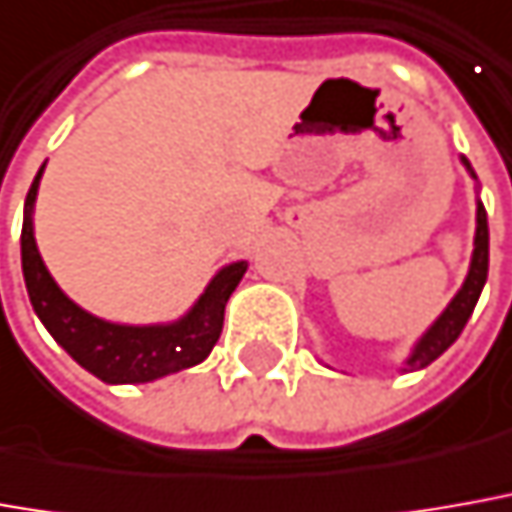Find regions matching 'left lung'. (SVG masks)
<instances>
[{
  "label": "left lung",
  "mask_w": 512,
  "mask_h": 512,
  "mask_svg": "<svg viewBox=\"0 0 512 512\" xmlns=\"http://www.w3.org/2000/svg\"><path fill=\"white\" fill-rule=\"evenodd\" d=\"M462 165L468 168V173L476 179L474 168L468 165V159H462ZM488 280V212L482 207V201H476V235H474V257H471V269L465 283L457 291V297L448 302V308L443 314L437 316V322L431 325L420 339H417L412 356L406 358V367L403 373H412V370H423L429 367L431 361L437 356H443L451 344L457 342V336L465 328V322L471 319L476 308V300L485 288Z\"/></svg>",
  "instance_id": "1"
}]
</instances>
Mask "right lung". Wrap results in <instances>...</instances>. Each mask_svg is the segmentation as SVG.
<instances>
[{
    "label": "right lung",
    "instance_id": "right-lung-1",
    "mask_svg": "<svg viewBox=\"0 0 512 512\" xmlns=\"http://www.w3.org/2000/svg\"><path fill=\"white\" fill-rule=\"evenodd\" d=\"M44 165L24 198L22 271L33 311L69 356L106 384H148L162 375L196 367L221 336L224 308L246 274V263H229L204 288L198 302L170 325H114L83 311L66 297L38 255L33 204Z\"/></svg>",
    "mask_w": 512,
    "mask_h": 512
}]
</instances>
